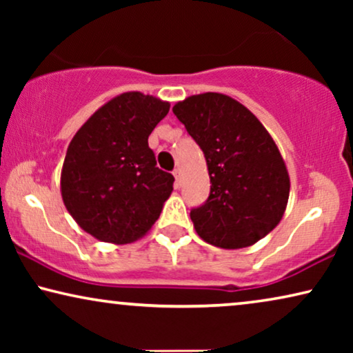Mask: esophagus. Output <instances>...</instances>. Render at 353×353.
Masks as SVG:
<instances>
[{"mask_svg":"<svg viewBox=\"0 0 353 353\" xmlns=\"http://www.w3.org/2000/svg\"><path fill=\"white\" fill-rule=\"evenodd\" d=\"M173 176H175L176 188H180L181 186V170L180 168H175V170H173Z\"/></svg>","mask_w":353,"mask_h":353,"instance_id":"1","label":"esophagus"}]
</instances>
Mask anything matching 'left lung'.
<instances>
[{
	"instance_id": "1",
	"label": "left lung",
	"mask_w": 353,
	"mask_h": 353,
	"mask_svg": "<svg viewBox=\"0 0 353 353\" xmlns=\"http://www.w3.org/2000/svg\"><path fill=\"white\" fill-rule=\"evenodd\" d=\"M204 152L210 196L191 210L196 233L221 249L249 248L276 228L286 210L289 173L272 134L250 110L221 93L173 105Z\"/></svg>"
}]
</instances>
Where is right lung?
Instances as JSON below:
<instances>
[{"label":"right lung","instance_id":"obj_1","mask_svg":"<svg viewBox=\"0 0 353 353\" xmlns=\"http://www.w3.org/2000/svg\"><path fill=\"white\" fill-rule=\"evenodd\" d=\"M170 104L128 91L96 110L67 148L61 196L77 225L103 243H133L152 228L173 191L148 138Z\"/></svg>","mask_w":353,"mask_h":353}]
</instances>
